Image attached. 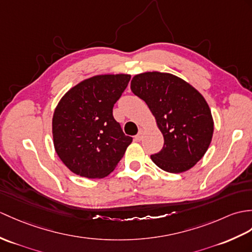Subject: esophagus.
<instances>
[{"label":"esophagus","mask_w":252,"mask_h":252,"mask_svg":"<svg viewBox=\"0 0 252 252\" xmlns=\"http://www.w3.org/2000/svg\"><path fill=\"white\" fill-rule=\"evenodd\" d=\"M143 134H144V130H143V128H139V130H138V133H137V135L135 136V139L137 140V142H139V140H142V138H143Z\"/></svg>","instance_id":"obj_1"}]
</instances>
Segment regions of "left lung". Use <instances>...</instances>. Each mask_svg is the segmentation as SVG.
<instances>
[{
    "label": "left lung",
    "mask_w": 252,
    "mask_h": 252,
    "mask_svg": "<svg viewBox=\"0 0 252 252\" xmlns=\"http://www.w3.org/2000/svg\"><path fill=\"white\" fill-rule=\"evenodd\" d=\"M131 90L148 105L164 137L160 153L150 157L155 164L174 174L194 166L214 133L212 112L204 96L184 79L160 72L135 75Z\"/></svg>",
    "instance_id": "8db88e82"
}]
</instances>
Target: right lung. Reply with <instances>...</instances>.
Returning a JSON list of instances; mask_svg holds the SVG:
<instances>
[{
  "mask_svg": "<svg viewBox=\"0 0 252 252\" xmlns=\"http://www.w3.org/2000/svg\"><path fill=\"white\" fill-rule=\"evenodd\" d=\"M130 78L127 74L93 76L69 89L57 105L52 118L55 149L76 175L107 176L132 143L113 116Z\"/></svg>",
  "mask_w": 252,
  "mask_h": 252,
  "instance_id": "obj_1",
  "label": "right lung"
}]
</instances>
